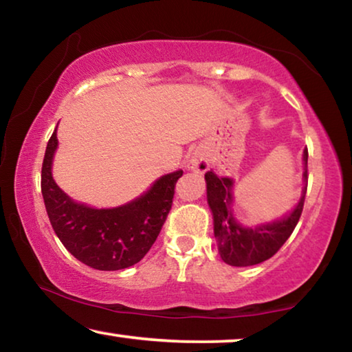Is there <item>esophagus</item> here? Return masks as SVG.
<instances>
[{
  "label": "esophagus",
  "instance_id": "esophagus-1",
  "mask_svg": "<svg viewBox=\"0 0 352 352\" xmlns=\"http://www.w3.org/2000/svg\"><path fill=\"white\" fill-rule=\"evenodd\" d=\"M186 168L192 172H206L208 168H210V162H208L205 152L197 148V151L190 153Z\"/></svg>",
  "mask_w": 352,
  "mask_h": 352
}]
</instances>
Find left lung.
Masks as SVG:
<instances>
[{
  "instance_id": "8db88e82",
  "label": "left lung",
  "mask_w": 352,
  "mask_h": 352,
  "mask_svg": "<svg viewBox=\"0 0 352 352\" xmlns=\"http://www.w3.org/2000/svg\"><path fill=\"white\" fill-rule=\"evenodd\" d=\"M302 186L298 204L283 217L270 222L243 225L234 216V186L231 177H219L212 169L205 174L206 200L214 223V237L225 264L250 267L270 259L289 239L300 220L307 189V147L302 151Z\"/></svg>"
}]
</instances>
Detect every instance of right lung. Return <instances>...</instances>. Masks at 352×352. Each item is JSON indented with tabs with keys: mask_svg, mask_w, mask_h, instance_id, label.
I'll return each mask as SVG.
<instances>
[{
	"mask_svg": "<svg viewBox=\"0 0 352 352\" xmlns=\"http://www.w3.org/2000/svg\"><path fill=\"white\" fill-rule=\"evenodd\" d=\"M57 147L56 127L41 168V194L57 237L76 259L91 269L115 272L135 265L157 241L183 170L157 178L151 188L127 204L94 208L73 200L57 186L52 177Z\"/></svg>",
	"mask_w": 352,
	"mask_h": 352,
	"instance_id": "add662e5",
	"label": "right lung"
}]
</instances>
